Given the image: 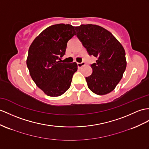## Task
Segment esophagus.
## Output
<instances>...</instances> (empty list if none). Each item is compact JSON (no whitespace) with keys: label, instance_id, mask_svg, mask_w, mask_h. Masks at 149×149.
Wrapping results in <instances>:
<instances>
[{"label":"esophagus","instance_id":"34e87169","mask_svg":"<svg viewBox=\"0 0 149 149\" xmlns=\"http://www.w3.org/2000/svg\"><path fill=\"white\" fill-rule=\"evenodd\" d=\"M77 65H78V68H81L83 66H85V62H81V63H77Z\"/></svg>","mask_w":149,"mask_h":149}]
</instances>
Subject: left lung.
<instances>
[{
  "mask_svg": "<svg viewBox=\"0 0 149 149\" xmlns=\"http://www.w3.org/2000/svg\"><path fill=\"white\" fill-rule=\"evenodd\" d=\"M74 28L89 55L97 57L91 64L92 74L85 78L88 88L97 95L110 93L126 70L124 48L111 32L98 25L81 24Z\"/></svg>",
  "mask_w": 149,
  "mask_h": 149,
  "instance_id": "obj_1",
  "label": "left lung"
}]
</instances>
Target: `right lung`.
<instances>
[{"label": "right lung", "instance_id": "obj_1", "mask_svg": "<svg viewBox=\"0 0 149 149\" xmlns=\"http://www.w3.org/2000/svg\"><path fill=\"white\" fill-rule=\"evenodd\" d=\"M75 35L72 25H52L43 30L29 48L26 64L30 76L47 95L60 96L70 88L72 76L78 70L77 64L62 63L61 58L66 52L68 42Z\"/></svg>", "mask_w": 149, "mask_h": 149}]
</instances>
